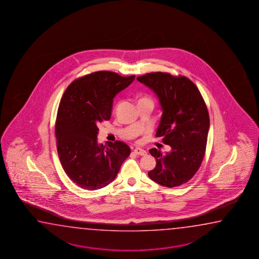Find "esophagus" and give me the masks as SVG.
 I'll return each mask as SVG.
<instances>
[{"label": "esophagus", "mask_w": 259, "mask_h": 259, "mask_svg": "<svg viewBox=\"0 0 259 259\" xmlns=\"http://www.w3.org/2000/svg\"><path fill=\"white\" fill-rule=\"evenodd\" d=\"M133 152H134V153H135L136 155H140V156H144V155L147 154L146 151L143 150L142 148H136V149L133 150Z\"/></svg>", "instance_id": "1"}]
</instances>
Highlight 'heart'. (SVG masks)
Returning a JSON list of instances; mask_svg holds the SVG:
<instances>
[{
	"label": "heart",
	"mask_w": 259,
	"mask_h": 259,
	"mask_svg": "<svg viewBox=\"0 0 259 259\" xmlns=\"http://www.w3.org/2000/svg\"><path fill=\"white\" fill-rule=\"evenodd\" d=\"M145 101L152 102V100H151V99H150V98H149V97H142V98H141V99H140V101H139V103H140V102H145Z\"/></svg>",
	"instance_id": "1"
}]
</instances>
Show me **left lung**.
<instances>
[{"label":"left lung","instance_id":"obj_1","mask_svg":"<svg viewBox=\"0 0 259 259\" xmlns=\"http://www.w3.org/2000/svg\"><path fill=\"white\" fill-rule=\"evenodd\" d=\"M137 80L157 96L162 115L156 137H162L171 147L165 154L155 148L149 151L156 166L148 176L163 187L181 186L198 172L205 155L209 128L206 104L198 87L187 77L159 71Z\"/></svg>","mask_w":259,"mask_h":259}]
</instances>
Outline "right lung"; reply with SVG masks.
<instances>
[{
	"label": "right lung",
	"mask_w": 259,
	"mask_h": 259,
	"mask_svg": "<svg viewBox=\"0 0 259 259\" xmlns=\"http://www.w3.org/2000/svg\"><path fill=\"white\" fill-rule=\"evenodd\" d=\"M135 76L96 71L68 87L57 114V150L63 170L80 188L97 190L116 178L131 154L126 143L98 144V125L111 117L113 99Z\"/></svg>",
	"instance_id": "obj_1"
}]
</instances>
